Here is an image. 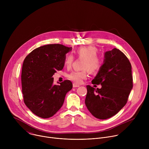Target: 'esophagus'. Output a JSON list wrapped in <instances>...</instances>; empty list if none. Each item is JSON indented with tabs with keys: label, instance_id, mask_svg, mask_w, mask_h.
<instances>
[{
	"label": "esophagus",
	"instance_id": "obj_1",
	"mask_svg": "<svg viewBox=\"0 0 149 149\" xmlns=\"http://www.w3.org/2000/svg\"><path fill=\"white\" fill-rule=\"evenodd\" d=\"M79 87V85H77V84H75V83H74V84H73V87H74V88Z\"/></svg>",
	"mask_w": 149,
	"mask_h": 149
}]
</instances>
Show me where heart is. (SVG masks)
Instances as JSON below:
<instances>
[{
    "label": "heart",
    "instance_id": "heart-1",
    "mask_svg": "<svg viewBox=\"0 0 149 149\" xmlns=\"http://www.w3.org/2000/svg\"><path fill=\"white\" fill-rule=\"evenodd\" d=\"M97 49L92 46L81 47L75 51V54L78 58L84 60L82 64V69H87V70L91 73H95L98 71L102 65L101 59L97 55ZM72 62V56L71 55H67L65 61V66L70 67ZM87 70L74 71L68 75L70 79L78 84H81L84 79L87 78Z\"/></svg>",
    "mask_w": 149,
    "mask_h": 149
}]
</instances>
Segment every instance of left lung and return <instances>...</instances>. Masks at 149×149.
I'll use <instances>...</instances> for the list:
<instances>
[{"mask_svg":"<svg viewBox=\"0 0 149 149\" xmlns=\"http://www.w3.org/2000/svg\"><path fill=\"white\" fill-rule=\"evenodd\" d=\"M93 84H101V88L87 86L85 103L91 114L105 120L118 113L128 100L133 88L131 63L119 49L105 52L104 60Z\"/></svg>","mask_w":149,"mask_h":149,"instance_id":"left-lung-1","label":"left lung"}]
</instances>
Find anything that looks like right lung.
Returning a JSON list of instances; mask_svg holds the SVG:
<instances>
[{"mask_svg":"<svg viewBox=\"0 0 149 149\" xmlns=\"http://www.w3.org/2000/svg\"><path fill=\"white\" fill-rule=\"evenodd\" d=\"M72 50L61 44H49L33 50L24 61L21 82L24 101L36 116L47 118L61 108L72 88L70 80L54 84L53 75L63 69L66 54Z\"/></svg>","mask_w":149,"mask_h":149,"instance_id":"right-lung-1","label":"right lung"}]
</instances>
